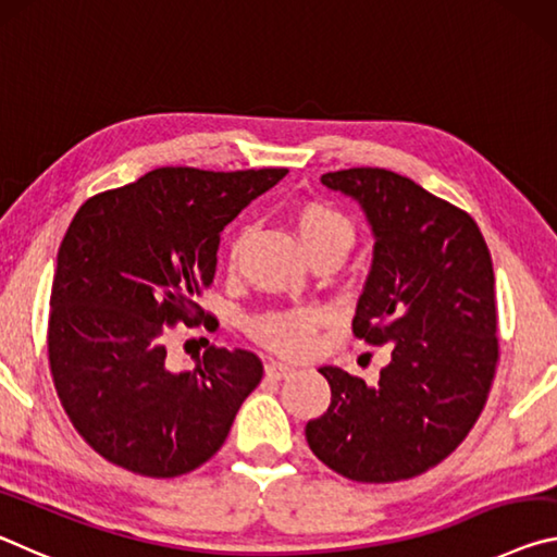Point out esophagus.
I'll return each mask as SVG.
<instances>
[{"label":"esophagus","instance_id":"esophagus-1","mask_svg":"<svg viewBox=\"0 0 557 557\" xmlns=\"http://www.w3.org/2000/svg\"><path fill=\"white\" fill-rule=\"evenodd\" d=\"M290 372H294V368H290V364H286V362H278V360L267 362V375L269 377H286V375H290Z\"/></svg>","mask_w":557,"mask_h":557}]
</instances>
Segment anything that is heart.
<instances>
[{"label":"heart","instance_id":"heart-1","mask_svg":"<svg viewBox=\"0 0 557 557\" xmlns=\"http://www.w3.org/2000/svg\"><path fill=\"white\" fill-rule=\"evenodd\" d=\"M294 230L308 257L321 249H341L348 253L355 244V224L348 214L327 202H304L294 209ZM246 236H234L230 263L236 267L242 257ZM327 321L325 311L318 308H286V311H267L249 321L251 338L273 352L300 358L313 348L318 327Z\"/></svg>","mask_w":557,"mask_h":557}]
</instances>
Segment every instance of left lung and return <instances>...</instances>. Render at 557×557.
Wrapping results in <instances>:
<instances>
[{
	"mask_svg": "<svg viewBox=\"0 0 557 557\" xmlns=\"http://www.w3.org/2000/svg\"><path fill=\"white\" fill-rule=\"evenodd\" d=\"M358 199L375 257L352 335L389 345L377 385L321 368L331 407L306 424L311 451L360 484L407 481L442 463L484 409L498 364L494 263L469 212L382 168L325 172Z\"/></svg>",
	"mask_w": 557,
	"mask_h": 557,
	"instance_id": "1",
	"label": "left lung"
}]
</instances>
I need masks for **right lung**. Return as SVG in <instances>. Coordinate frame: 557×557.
Wrapping results in <instances>:
<instances>
[{"instance_id":"add662e5","label":"right lung","mask_w":557,"mask_h":557,"mask_svg":"<svg viewBox=\"0 0 557 557\" xmlns=\"http://www.w3.org/2000/svg\"><path fill=\"white\" fill-rule=\"evenodd\" d=\"M286 172L158 168L73 216L51 286L49 368L71 424L106 461L175 479L222 449L263 364L209 345L195 370L177 372L170 331H216L197 298L214 281L219 236Z\"/></svg>"}]
</instances>
